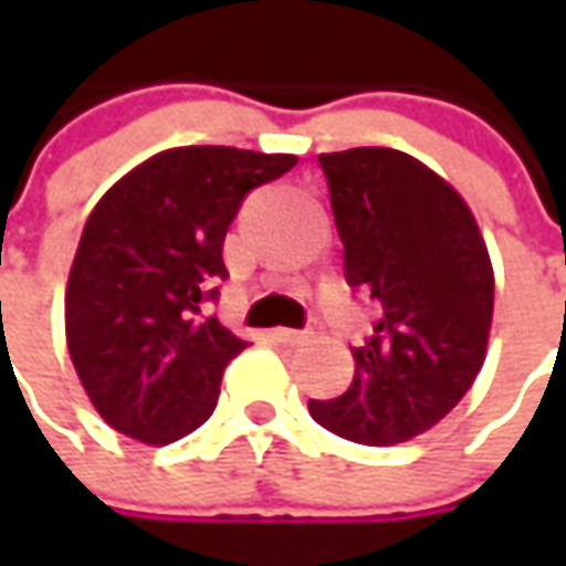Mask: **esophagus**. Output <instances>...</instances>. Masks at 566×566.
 I'll use <instances>...</instances> for the list:
<instances>
[{"label": "esophagus", "instance_id": "obj_1", "mask_svg": "<svg viewBox=\"0 0 566 566\" xmlns=\"http://www.w3.org/2000/svg\"><path fill=\"white\" fill-rule=\"evenodd\" d=\"M273 337L280 339V343H286V346H298V343H305L308 339V331H293V327H280Z\"/></svg>", "mask_w": 566, "mask_h": 566}]
</instances>
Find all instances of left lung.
Instances as JSON below:
<instances>
[{
	"label": "left lung",
	"mask_w": 566,
	"mask_h": 566,
	"mask_svg": "<svg viewBox=\"0 0 566 566\" xmlns=\"http://www.w3.org/2000/svg\"><path fill=\"white\" fill-rule=\"evenodd\" d=\"M349 286L375 298V334L353 349L356 378L308 400L346 441L390 447L438 424L485 365L494 315L489 249L460 191L394 147L321 154Z\"/></svg>",
	"instance_id": "8db88e82"
}]
</instances>
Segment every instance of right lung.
I'll use <instances>...</instances> for the list:
<instances>
[{"label": "right lung", "instance_id": "right-lung-1", "mask_svg": "<svg viewBox=\"0 0 566 566\" xmlns=\"http://www.w3.org/2000/svg\"><path fill=\"white\" fill-rule=\"evenodd\" d=\"M293 166V154L172 147L91 210L65 286V339L109 428L164 447L210 419L223 368L249 343L201 305L227 276L223 239L242 198Z\"/></svg>", "mask_w": 566, "mask_h": 566}]
</instances>
